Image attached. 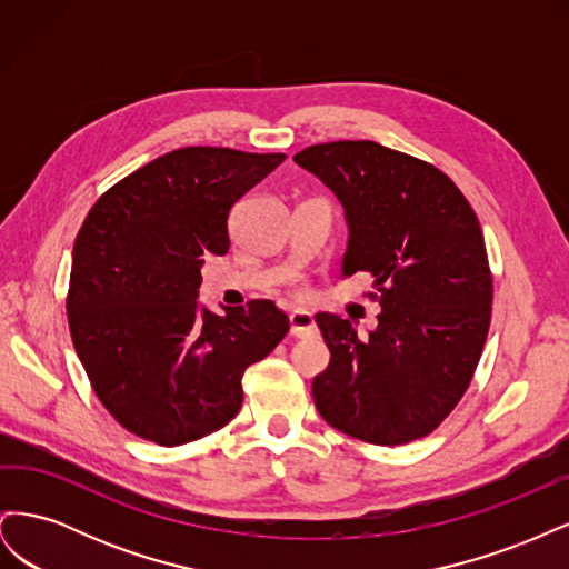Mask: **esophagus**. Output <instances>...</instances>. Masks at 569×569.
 <instances>
[{
	"instance_id": "1",
	"label": "esophagus",
	"mask_w": 569,
	"mask_h": 569,
	"mask_svg": "<svg viewBox=\"0 0 569 569\" xmlns=\"http://www.w3.org/2000/svg\"><path fill=\"white\" fill-rule=\"evenodd\" d=\"M289 332L291 337H311L316 332V318L311 311H303V308H297V311L289 313Z\"/></svg>"
}]
</instances>
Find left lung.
<instances>
[{
	"mask_svg": "<svg viewBox=\"0 0 569 569\" xmlns=\"http://www.w3.org/2000/svg\"><path fill=\"white\" fill-rule=\"evenodd\" d=\"M295 161L343 206L341 274L370 272L382 313L368 337L335 313L316 322L330 366L313 377L327 425L399 446L439 427L468 389L491 320L485 237L439 168L370 140L299 151Z\"/></svg>",
	"mask_w": 569,
	"mask_h": 569,
	"instance_id": "8db88e82",
	"label": "left lung"
}]
</instances>
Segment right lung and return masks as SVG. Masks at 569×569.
Instances as JSON below:
<instances>
[{
  "instance_id": "right-lung-1",
  "label": "right lung",
  "mask_w": 569,
  "mask_h": 569,
  "mask_svg": "<svg viewBox=\"0 0 569 569\" xmlns=\"http://www.w3.org/2000/svg\"><path fill=\"white\" fill-rule=\"evenodd\" d=\"M284 153L184 147L101 194L76 237L68 327L99 401L132 435L180 446L242 408L244 370L289 330L268 299L199 303L206 253L230 249L228 218Z\"/></svg>"
}]
</instances>
